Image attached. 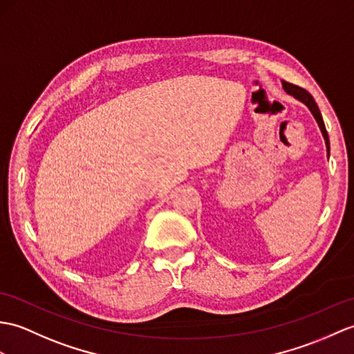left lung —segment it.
Returning a JSON list of instances; mask_svg holds the SVG:
<instances>
[{
	"label": "left lung",
	"mask_w": 354,
	"mask_h": 354,
	"mask_svg": "<svg viewBox=\"0 0 354 354\" xmlns=\"http://www.w3.org/2000/svg\"><path fill=\"white\" fill-rule=\"evenodd\" d=\"M282 87H283V90H285L286 93L292 95L295 100H299L300 102L305 104L308 109H309V111L312 113V116L315 118L318 127H319V129H322V133H323L326 147H327V155H328V151H330V143H328V134H327L326 127H324L323 116H322V113H319V109H318L317 102L314 101V97H312V95L309 92H306L305 88H301V87L295 86V84H291V83H288V81H282Z\"/></svg>",
	"instance_id": "obj_1"
}]
</instances>
